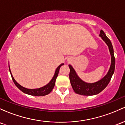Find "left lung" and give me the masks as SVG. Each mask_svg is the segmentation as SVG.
<instances>
[{"label": "left lung", "mask_w": 125, "mask_h": 125, "mask_svg": "<svg viewBox=\"0 0 125 125\" xmlns=\"http://www.w3.org/2000/svg\"><path fill=\"white\" fill-rule=\"evenodd\" d=\"M99 35L109 47L111 55V65L110 69L107 73L100 81L94 83H87L83 81L78 76L73 67L69 65L70 82L73 91L76 94L83 95H94L98 94L107 86L115 72V57L114 56V50L112 42L103 30L100 31Z\"/></svg>", "instance_id": "left-lung-1"}]
</instances>
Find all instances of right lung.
I'll list each match as a JSON object with an SVG mask.
<instances>
[{
  "mask_svg": "<svg viewBox=\"0 0 125 125\" xmlns=\"http://www.w3.org/2000/svg\"><path fill=\"white\" fill-rule=\"evenodd\" d=\"M63 63H62L61 65H60L56 68L55 73H54V76H53V78L52 79V80L49 82V83H47V85H46L44 87L39 88H36V89H28V88H26L22 86H21V85L19 84L15 80L14 78L12 76L11 71H10V67L9 66V71H10V75H11L12 80H13V83H14L15 85L19 89L21 90V91H22L23 93H25V94H29V95H33V96H44L49 94V93H50L52 90H53V88L54 87V85H55V82H56V79L57 78V76H58L59 74V69L62 66V65H63Z\"/></svg>",
  "mask_w": 125,
  "mask_h": 125,
  "instance_id": "1",
  "label": "right lung"
}]
</instances>
